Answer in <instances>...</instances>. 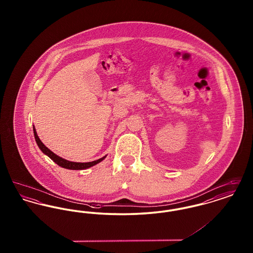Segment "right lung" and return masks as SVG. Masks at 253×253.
I'll return each mask as SVG.
<instances>
[{
    "mask_svg": "<svg viewBox=\"0 0 253 253\" xmlns=\"http://www.w3.org/2000/svg\"><path fill=\"white\" fill-rule=\"evenodd\" d=\"M33 131H34V135H35L37 144L39 146V148L42 150V152L43 154H45L46 156H48L55 163H57L59 166L62 167V168L69 169H84L90 168V167L96 165V164L99 163L100 161H102V160L106 157V156H105V157H101V158H99V159H97V160H95V161L86 162V163L68 161V160H66V159H64V158H61V157H59V156L55 155L52 151H50L48 148L41 141V139L39 138V136H38V134H37L35 127H33Z\"/></svg>",
    "mask_w": 253,
    "mask_h": 253,
    "instance_id": "1",
    "label": "right lung"
}]
</instances>
